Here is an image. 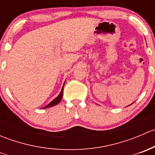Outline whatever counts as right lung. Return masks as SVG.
I'll list each match as a JSON object with an SVG mask.
<instances>
[{
	"label": "right lung",
	"instance_id": "obj_1",
	"mask_svg": "<svg viewBox=\"0 0 155 155\" xmlns=\"http://www.w3.org/2000/svg\"><path fill=\"white\" fill-rule=\"evenodd\" d=\"M63 87H64V86H63ZM63 87H62L61 91V93L59 94L58 96L55 99L53 100L52 101H51V102H50L48 105H46V107H43V109H46V108H48V107H53V106L57 105V104H58L59 103H60V101H61V99H62V97H63Z\"/></svg>",
	"mask_w": 155,
	"mask_h": 155
}]
</instances>
